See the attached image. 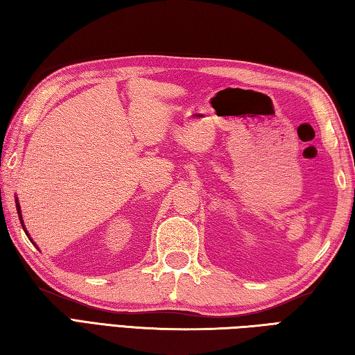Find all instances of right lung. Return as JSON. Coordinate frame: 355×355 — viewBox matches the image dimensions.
I'll return each mask as SVG.
<instances>
[{
  "label": "right lung",
  "mask_w": 355,
  "mask_h": 355,
  "mask_svg": "<svg viewBox=\"0 0 355 355\" xmlns=\"http://www.w3.org/2000/svg\"><path fill=\"white\" fill-rule=\"evenodd\" d=\"M15 204H17V211H18V216H19V223H21V225H23V230L26 232V235L29 236V233H28V230H26V227H24V223H23V218H21V209H19V204H18V199L15 198ZM31 239V238H29ZM31 243H33V241L31 239Z\"/></svg>",
  "instance_id": "obj_1"
}]
</instances>
